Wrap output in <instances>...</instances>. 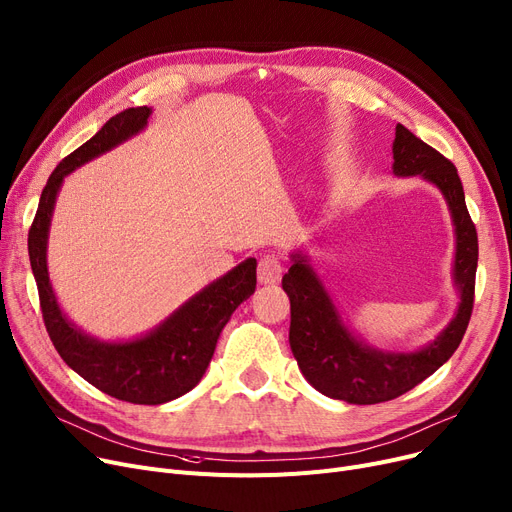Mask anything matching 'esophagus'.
Wrapping results in <instances>:
<instances>
[{
    "instance_id": "34e87169",
    "label": "esophagus",
    "mask_w": 512,
    "mask_h": 512,
    "mask_svg": "<svg viewBox=\"0 0 512 512\" xmlns=\"http://www.w3.org/2000/svg\"><path fill=\"white\" fill-rule=\"evenodd\" d=\"M282 261L276 253H267L259 259V265H257V278L261 284H274L282 278Z\"/></svg>"
}]
</instances>
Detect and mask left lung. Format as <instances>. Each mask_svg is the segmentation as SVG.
<instances>
[{"instance_id": "left-lung-1", "label": "left lung", "mask_w": 512, "mask_h": 512, "mask_svg": "<svg viewBox=\"0 0 512 512\" xmlns=\"http://www.w3.org/2000/svg\"><path fill=\"white\" fill-rule=\"evenodd\" d=\"M392 153L396 176L425 178L440 188L448 203L456 234L454 284L461 292V303L454 319L432 344L415 353H384L348 332L307 257L294 253L290 270L282 278V288L290 299L292 355L315 390L351 405H378L429 378L459 348L473 311L477 230L454 164L402 124H396Z\"/></svg>"}]
</instances>
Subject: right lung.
<instances>
[{
	"label": "right lung",
	"instance_id": "right-lung-1",
	"mask_svg": "<svg viewBox=\"0 0 512 512\" xmlns=\"http://www.w3.org/2000/svg\"><path fill=\"white\" fill-rule=\"evenodd\" d=\"M149 116L147 105L130 107L64 157L43 188L29 230L31 267L53 346L80 378L132 405H161L193 390L203 378L230 315L251 297L257 284V261L251 257L197 292L153 332L128 342L95 340L62 313L47 274V234L60 186L72 170L141 132Z\"/></svg>",
	"mask_w": 512,
	"mask_h": 512
}]
</instances>
